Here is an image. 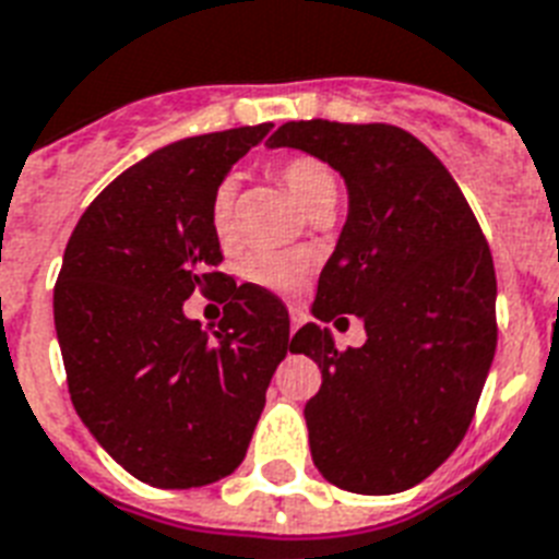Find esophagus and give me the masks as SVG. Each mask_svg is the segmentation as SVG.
<instances>
[{
    "instance_id": "1",
    "label": "esophagus",
    "mask_w": 559,
    "mask_h": 559,
    "mask_svg": "<svg viewBox=\"0 0 559 559\" xmlns=\"http://www.w3.org/2000/svg\"><path fill=\"white\" fill-rule=\"evenodd\" d=\"M306 320H308V317H306V311H302V308H292V334L297 332V329H300Z\"/></svg>"
}]
</instances>
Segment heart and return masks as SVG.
I'll return each instance as SVG.
<instances>
[{
	"mask_svg": "<svg viewBox=\"0 0 559 559\" xmlns=\"http://www.w3.org/2000/svg\"><path fill=\"white\" fill-rule=\"evenodd\" d=\"M280 178L288 187V193L300 202L306 213L317 210L320 204L337 199V178L323 160L297 155L285 160L280 167ZM210 227L222 248H230L236 242V187L234 181H222L210 202ZM311 267V259L302 251H257L248 253L239 265L245 283H253L259 288L274 294H297L302 288Z\"/></svg>",
	"mask_w": 559,
	"mask_h": 559,
	"instance_id": "1",
	"label": "heart"
}]
</instances>
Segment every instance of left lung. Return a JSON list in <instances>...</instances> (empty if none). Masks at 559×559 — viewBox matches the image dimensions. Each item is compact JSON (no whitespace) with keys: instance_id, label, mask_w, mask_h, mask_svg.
<instances>
[{"instance_id":"left-lung-1","label":"left lung","mask_w":559,"mask_h":559,"mask_svg":"<svg viewBox=\"0 0 559 559\" xmlns=\"http://www.w3.org/2000/svg\"><path fill=\"white\" fill-rule=\"evenodd\" d=\"M288 146L341 173L349 213L311 314L364 320L337 352L306 323L292 349L323 372L306 404L317 471L352 493H399L459 448L497 352V274L471 204L427 146L390 123L292 120Z\"/></svg>"}]
</instances>
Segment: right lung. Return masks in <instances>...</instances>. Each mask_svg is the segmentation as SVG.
Segmentation results:
<instances>
[{
    "label": "right lung",
    "instance_id": "right-lung-1",
    "mask_svg": "<svg viewBox=\"0 0 559 559\" xmlns=\"http://www.w3.org/2000/svg\"><path fill=\"white\" fill-rule=\"evenodd\" d=\"M271 127L155 150L88 204L62 253L53 325L71 404L97 444L153 488L230 476L292 352L283 302L213 271V193ZM193 290L228 302L218 330L183 314Z\"/></svg>",
    "mask_w": 559,
    "mask_h": 559
}]
</instances>
